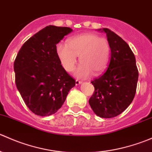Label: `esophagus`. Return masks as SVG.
I'll return each instance as SVG.
<instances>
[{
    "instance_id": "1",
    "label": "esophagus",
    "mask_w": 152,
    "mask_h": 152,
    "mask_svg": "<svg viewBox=\"0 0 152 152\" xmlns=\"http://www.w3.org/2000/svg\"><path fill=\"white\" fill-rule=\"evenodd\" d=\"M82 83V81H79V80H76V85H79Z\"/></svg>"
}]
</instances>
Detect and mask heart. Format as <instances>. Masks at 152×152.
I'll list each match as a JSON object with an SVG mask.
<instances>
[{
    "mask_svg": "<svg viewBox=\"0 0 152 152\" xmlns=\"http://www.w3.org/2000/svg\"><path fill=\"white\" fill-rule=\"evenodd\" d=\"M56 50L62 66L68 72L73 70L79 56L81 64L75 75L83 79L88 77L92 72L98 75L104 71L110 58V46L105 38L85 33L69 38L67 45L59 42Z\"/></svg>",
    "mask_w": 152,
    "mask_h": 152,
    "instance_id": "obj_1",
    "label": "heart"
}]
</instances>
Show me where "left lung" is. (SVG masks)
<instances>
[{
	"mask_svg": "<svg viewBox=\"0 0 152 152\" xmlns=\"http://www.w3.org/2000/svg\"><path fill=\"white\" fill-rule=\"evenodd\" d=\"M98 31L106 33L111 57L107 70L91 82L95 91L89 104L96 115L110 118L123 113L134 99L138 70L134 53L121 37L107 28Z\"/></svg>",
	"mask_w": 152,
	"mask_h": 152,
	"instance_id": "8db88e82",
	"label": "left lung"
}]
</instances>
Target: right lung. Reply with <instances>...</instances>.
Returning a JSON list of instances; mask_svg holds the SVG:
<instances>
[{
	"label": "right lung",
	"instance_id": "right-lung-1",
	"mask_svg": "<svg viewBox=\"0 0 152 152\" xmlns=\"http://www.w3.org/2000/svg\"><path fill=\"white\" fill-rule=\"evenodd\" d=\"M72 31L48 26L29 38L17 55L14 63L17 88L35 115L56 113L76 85L61 65L56 50V44Z\"/></svg>",
	"mask_w": 152,
	"mask_h": 152
}]
</instances>
